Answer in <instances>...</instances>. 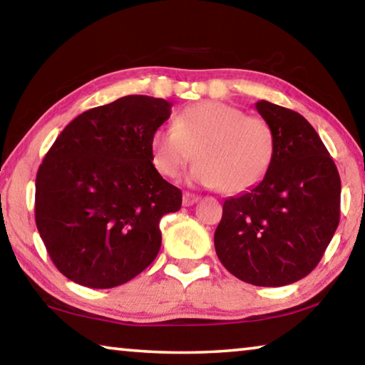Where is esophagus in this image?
Segmentation results:
<instances>
[{"label":"esophagus","instance_id":"34e87169","mask_svg":"<svg viewBox=\"0 0 365 365\" xmlns=\"http://www.w3.org/2000/svg\"><path fill=\"white\" fill-rule=\"evenodd\" d=\"M198 200H200L198 195H193V193H188V192L183 193V206H192V205L197 203Z\"/></svg>","mask_w":365,"mask_h":365}]
</instances>
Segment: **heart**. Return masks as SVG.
Returning a JSON list of instances; mask_svg holds the SVG:
<instances>
[{"mask_svg":"<svg viewBox=\"0 0 365 365\" xmlns=\"http://www.w3.org/2000/svg\"><path fill=\"white\" fill-rule=\"evenodd\" d=\"M275 152V135L264 118L247 116L221 101H200L177 114L173 128L150 135L152 164L160 175L175 178L190 160L193 182L242 193L262 182Z\"/></svg>","mask_w":365,"mask_h":365,"instance_id":"obj_1","label":"heart"}]
</instances>
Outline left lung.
<instances>
[{
	"mask_svg": "<svg viewBox=\"0 0 365 365\" xmlns=\"http://www.w3.org/2000/svg\"><path fill=\"white\" fill-rule=\"evenodd\" d=\"M255 108L274 130V160L262 182L225 201L215 249L239 280L282 287L322 260L339 225L341 178L302 114L265 100Z\"/></svg>",
	"mask_w": 365,
	"mask_h": 365,
	"instance_id": "obj_1",
	"label": "left lung"
}]
</instances>
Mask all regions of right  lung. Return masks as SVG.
I'll list each match as a JSON object with an SVG mask.
<instances>
[{"label":"right lung","instance_id":"add662e5","mask_svg":"<svg viewBox=\"0 0 365 365\" xmlns=\"http://www.w3.org/2000/svg\"><path fill=\"white\" fill-rule=\"evenodd\" d=\"M172 103L129 95L81 113L43 157L36 225L52 262L75 284L113 288L139 275L160 249V217L182 206L162 178L150 135Z\"/></svg>","mask_w":365,"mask_h":365}]
</instances>
